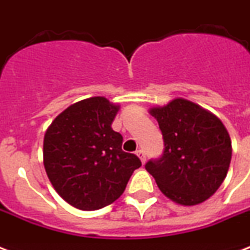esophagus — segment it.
<instances>
[{"label": "esophagus", "mask_w": 250, "mask_h": 250, "mask_svg": "<svg viewBox=\"0 0 250 250\" xmlns=\"http://www.w3.org/2000/svg\"><path fill=\"white\" fill-rule=\"evenodd\" d=\"M136 154H137V157L140 158L141 162H143V164H145V161H146V156H145L144 150H141V149H140V150H137Z\"/></svg>", "instance_id": "obj_1"}]
</instances>
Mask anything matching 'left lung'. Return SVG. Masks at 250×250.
I'll use <instances>...</instances> for the list:
<instances>
[{
  "instance_id": "left-lung-1",
  "label": "left lung",
  "mask_w": 250,
  "mask_h": 250,
  "mask_svg": "<svg viewBox=\"0 0 250 250\" xmlns=\"http://www.w3.org/2000/svg\"><path fill=\"white\" fill-rule=\"evenodd\" d=\"M149 113L160 125L165 150L145 168L161 192L179 205L193 206L213 196L229 171L232 146L225 125L197 104L174 98Z\"/></svg>"
}]
</instances>
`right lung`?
I'll return each mask as SVG.
<instances>
[{
  "label": "right lung",
  "instance_id": "obj_1",
  "mask_svg": "<svg viewBox=\"0 0 250 250\" xmlns=\"http://www.w3.org/2000/svg\"><path fill=\"white\" fill-rule=\"evenodd\" d=\"M119 105L90 97L72 104L49 125L44 136V167L57 193L80 210L113 204L141 166L122 150L123 137L111 128Z\"/></svg>",
  "mask_w": 250,
  "mask_h": 250
}]
</instances>
